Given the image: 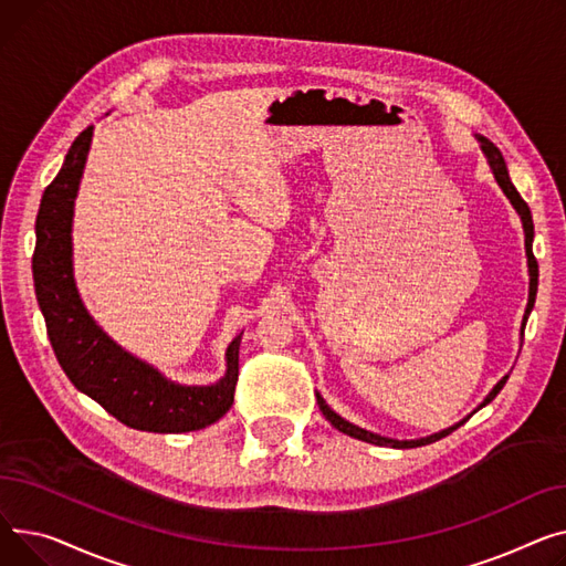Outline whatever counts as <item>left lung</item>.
<instances>
[{
	"label": "left lung",
	"mask_w": 566,
	"mask_h": 566,
	"mask_svg": "<svg viewBox=\"0 0 566 566\" xmlns=\"http://www.w3.org/2000/svg\"><path fill=\"white\" fill-rule=\"evenodd\" d=\"M475 139L480 142V148H482V153H484V157H486V161H489V166H491V171H493V178H495V182L501 185V189L505 191V196L510 198V203L514 206V210L518 212V217H521V221H523V232H525V255H527V272H530V294H527V308H525V315H523V326H525V322H527V315H530V311H533V306H535V298H537V283H539V264H537V258H535V253H533V238H535V223H533V214H530V208H527V203L523 201L521 198V193L516 191V187L512 185V180H510V174H507V164H505V157H503V153L497 150L486 137H480V135H475ZM507 379H510V375H505L501 381H497L495 386H493V390L484 397V402L478 407V409H482V407H486L493 397L503 390V386L507 384ZM317 395V405H319V411L324 413V418L334 424L338 431H343V434H347V437H354V439H358V441H365V443H373V446H388V448H397V450H407V448H418V446H427V443H434V441H439V439H443V437H448L450 431H454L459 424H463L467 420H461V422H457V424H452V427H448V429H443V431H437V434H431V437H424V439H413V441H397V439H388V437H379V434H373V431H368V429H363V427H358V424H352L349 420H345V418H340L334 409H331L326 402H324V397L319 395V392H315ZM475 409V411H478ZM473 411V413H475Z\"/></svg>",
	"instance_id": "obj_1"
}]
</instances>
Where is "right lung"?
Instances as JSON below:
<instances>
[{
    "mask_svg": "<svg viewBox=\"0 0 566 566\" xmlns=\"http://www.w3.org/2000/svg\"><path fill=\"white\" fill-rule=\"evenodd\" d=\"M93 125L73 142L48 185L36 217L31 270L48 336L65 377L132 429L180 434L217 422L235 400L242 334L226 349V375L212 386L169 381L153 365L118 347L84 308L73 276V212Z\"/></svg>",
    "mask_w": 566,
    "mask_h": 566,
    "instance_id": "1",
    "label": "right lung"
}]
</instances>
